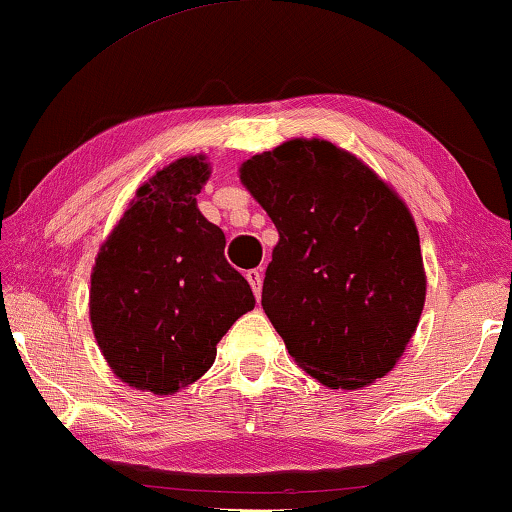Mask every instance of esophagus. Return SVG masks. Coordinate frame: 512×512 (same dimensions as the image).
<instances>
[{
  "label": "esophagus",
  "instance_id": "1",
  "mask_svg": "<svg viewBox=\"0 0 512 512\" xmlns=\"http://www.w3.org/2000/svg\"><path fill=\"white\" fill-rule=\"evenodd\" d=\"M246 280L250 282V287H253V294H255V298L259 300V296H262V273H259L257 269L248 271V273H246Z\"/></svg>",
  "mask_w": 512,
  "mask_h": 512
}]
</instances>
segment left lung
<instances>
[{"instance_id": "obj_1", "label": "left lung", "mask_w": 512, "mask_h": 512, "mask_svg": "<svg viewBox=\"0 0 512 512\" xmlns=\"http://www.w3.org/2000/svg\"><path fill=\"white\" fill-rule=\"evenodd\" d=\"M239 173L280 234L262 307L291 358L332 389L383 378L426 300L405 202L355 154L321 139L255 154Z\"/></svg>"}]
</instances>
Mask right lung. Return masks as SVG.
<instances>
[{
	"label": "right lung",
	"instance_id": "obj_1",
	"mask_svg": "<svg viewBox=\"0 0 512 512\" xmlns=\"http://www.w3.org/2000/svg\"><path fill=\"white\" fill-rule=\"evenodd\" d=\"M202 154L157 170L113 227L91 275V323L113 373L136 389L173 394L216 360V344L255 307L227 264L225 234L200 214Z\"/></svg>",
	"mask_w": 512,
	"mask_h": 512
}]
</instances>
